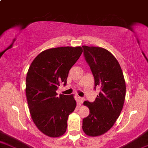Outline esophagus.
<instances>
[{"label":"esophagus","mask_w":148,"mask_h":148,"mask_svg":"<svg viewBox=\"0 0 148 148\" xmlns=\"http://www.w3.org/2000/svg\"><path fill=\"white\" fill-rule=\"evenodd\" d=\"M78 99H79V104H82V103L84 102V98L81 97H79Z\"/></svg>","instance_id":"1"}]
</instances>
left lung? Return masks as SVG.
Wrapping results in <instances>:
<instances>
[{"label": "left lung", "instance_id": "left-lung-1", "mask_svg": "<svg viewBox=\"0 0 148 148\" xmlns=\"http://www.w3.org/2000/svg\"><path fill=\"white\" fill-rule=\"evenodd\" d=\"M82 48L94 77V88L101 90L94 102H84L90 114L82 120V129L87 135L97 136L109 130L120 116L125 97V82L120 64L109 51L98 47Z\"/></svg>", "mask_w": 148, "mask_h": 148}]
</instances>
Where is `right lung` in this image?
I'll list each match as a JSON object with an SVG mask.
<instances>
[{
    "instance_id": "1",
    "label": "right lung",
    "mask_w": 148,
    "mask_h": 148,
    "mask_svg": "<svg viewBox=\"0 0 148 148\" xmlns=\"http://www.w3.org/2000/svg\"><path fill=\"white\" fill-rule=\"evenodd\" d=\"M82 53L81 47L49 49L36 57L28 69L26 95L34 123L50 137H59L66 131L67 119L76 107L73 95L60 94V84L66 86L68 73Z\"/></svg>"
}]
</instances>
